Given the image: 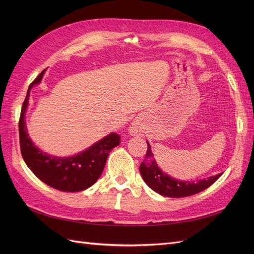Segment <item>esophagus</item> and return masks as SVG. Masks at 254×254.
<instances>
[{
    "mask_svg": "<svg viewBox=\"0 0 254 254\" xmlns=\"http://www.w3.org/2000/svg\"><path fill=\"white\" fill-rule=\"evenodd\" d=\"M143 129L144 128H143V125L141 124V123L137 122V121H134L132 123L131 127H130L129 131H130V134L133 135V136H136V135H141L144 132Z\"/></svg>",
    "mask_w": 254,
    "mask_h": 254,
    "instance_id": "obj_1",
    "label": "esophagus"
}]
</instances>
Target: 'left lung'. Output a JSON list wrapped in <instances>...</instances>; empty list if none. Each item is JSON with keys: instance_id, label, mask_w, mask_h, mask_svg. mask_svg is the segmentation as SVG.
Here are the masks:
<instances>
[{"instance_id": "obj_1", "label": "left lung", "mask_w": 254, "mask_h": 254, "mask_svg": "<svg viewBox=\"0 0 254 254\" xmlns=\"http://www.w3.org/2000/svg\"><path fill=\"white\" fill-rule=\"evenodd\" d=\"M147 153L145 160L140 165V173L145 183L156 193L172 198H181L200 193L203 190L211 187L221 174L209 177L206 179L194 181H180L163 173L153 159L151 147L147 142Z\"/></svg>"}]
</instances>
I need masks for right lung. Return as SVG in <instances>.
Here are the masks:
<instances>
[{"instance_id":"obj_1","label":"right lung","mask_w":254,"mask_h":254,"mask_svg":"<svg viewBox=\"0 0 254 254\" xmlns=\"http://www.w3.org/2000/svg\"><path fill=\"white\" fill-rule=\"evenodd\" d=\"M45 70L29 84L19 121L20 147L23 160L36 177L51 188L63 191H80L92 187L101 177L112 148L120 145V135L110 133L77 155L60 158L42 151L28 136L25 113L29 91L40 83Z\"/></svg>"}]
</instances>
